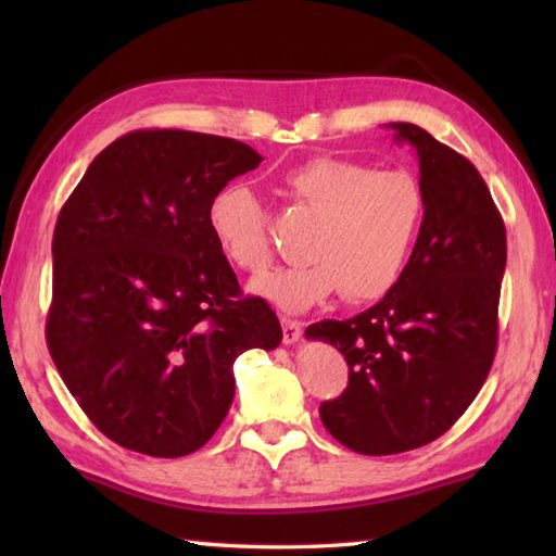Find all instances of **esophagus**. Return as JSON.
Masks as SVG:
<instances>
[{"label": "esophagus", "mask_w": 556, "mask_h": 556, "mask_svg": "<svg viewBox=\"0 0 556 556\" xmlns=\"http://www.w3.org/2000/svg\"><path fill=\"white\" fill-rule=\"evenodd\" d=\"M301 338V324L294 321V318L281 316V341L287 345H294Z\"/></svg>", "instance_id": "obj_1"}]
</instances>
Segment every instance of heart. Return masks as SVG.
I'll return each mask as SVG.
<instances>
[{"instance_id": "b5f03b06", "label": "heart", "mask_w": 556, "mask_h": 556, "mask_svg": "<svg viewBox=\"0 0 556 556\" xmlns=\"http://www.w3.org/2000/svg\"><path fill=\"white\" fill-rule=\"evenodd\" d=\"M281 191L316 215L306 265L252 281L257 296L285 312H306L343 291L375 301L397 287L425 223V191L407 172L375 168L338 156H314L281 176ZM208 230L235 269L260 275L271 262L267 213L248 186L228 184L208 203Z\"/></svg>"}]
</instances>
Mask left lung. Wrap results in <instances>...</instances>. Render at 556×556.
<instances>
[{
	"label": "left lung",
	"mask_w": 556,
	"mask_h": 556,
	"mask_svg": "<svg viewBox=\"0 0 556 556\" xmlns=\"http://www.w3.org/2000/svg\"><path fill=\"white\" fill-rule=\"evenodd\" d=\"M390 127L417 152L427 203L409 265L368 312L306 328L348 363V388L318 409L324 427L365 456L429 444L476 400L495 357L507 260L505 225L478 168L427 129Z\"/></svg>",
	"instance_id": "obj_1"
}]
</instances>
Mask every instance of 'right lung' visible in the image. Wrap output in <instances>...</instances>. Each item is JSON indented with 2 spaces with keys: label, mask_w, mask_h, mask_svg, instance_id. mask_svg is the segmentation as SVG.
<instances>
[{
  "label": "right lung",
  "mask_w": 556,
  "mask_h": 556,
  "mask_svg": "<svg viewBox=\"0 0 556 556\" xmlns=\"http://www.w3.org/2000/svg\"><path fill=\"white\" fill-rule=\"evenodd\" d=\"M262 156L238 139L137 129L92 159L53 232L46 343L102 434L139 454L199 451L235 397L232 363L281 341L213 242L208 203Z\"/></svg>",
  "instance_id": "obj_1"
}]
</instances>
